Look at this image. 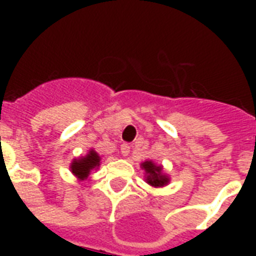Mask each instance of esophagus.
Returning <instances> with one entry per match:
<instances>
[{
	"label": "esophagus",
	"mask_w": 256,
	"mask_h": 256,
	"mask_svg": "<svg viewBox=\"0 0 256 256\" xmlns=\"http://www.w3.org/2000/svg\"><path fill=\"white\" fill-rule=\"evenodd\" d=\"M120 152H122V156H128V152H130V144H120Z\"/></svg>",
	"instance_id": "34e87169"
}]
</instances>
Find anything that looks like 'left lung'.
Returning a JSON list of instances; mask_svg holds the SVG:
<instances>
[{
    "label": "left lung",
    "instance_id": "8db88e82",
    "mask_svg": "<svg viewBox=\"0 0 256 256\" xmlns=\"http://www.w3.org/2000/svg\"><path fill=\"white\" fill-rule=\"evenodd\" d=\"M140 168L144 170V180L152 187H164L170 180L168 175L164 172V168L160 164H154L152 160H144L140 164Z\"/></svg>",
    "mask_w": 256,
    "mask_h": 256
}]
</instances>
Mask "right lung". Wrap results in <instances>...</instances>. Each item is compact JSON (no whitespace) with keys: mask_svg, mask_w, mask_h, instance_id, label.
<instances>
[{"mask_svg":"<svg viewBox=\"0 0 256 256\" xmlns=\"http://www.w3.org/2000/svg\"><path fill=\"white\" fill-rule=\"evenodd\" d=\"M100 164V156H98V152H94V150H90L88 154H86L85 156L74 160L72 164H70V170L80 180H84V179H88L92 170L98 168Z\"/></svg>","mask_w":256,"mask_h":256,"instance_id":"add662e5","label":"right lung"}]
</instances>
